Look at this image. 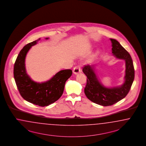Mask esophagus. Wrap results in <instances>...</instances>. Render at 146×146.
Wrapping results in <instances>:
<instances>
[{
  "mask_svg": "<svg viewBox=\"0 0 146 146\" xmlns=\"http://www.w3.org/2000/svg\"><path fill=\"white\" fill-rule=\"evenodd\" d=\"M81 71V68L79 66H75L74 68H73V73L75 74H78L79 73H80V72Z\"/></svg>",
  "mask_w": 146,
  "mask_h": 146,
  "instance_id": "34e87169",
  "label": "esophagus"
}]
</instances>
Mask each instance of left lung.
Wrapping results in <instances>:
<instances>
[{"instance_id": "left-lung-1", "label": "left lung", "mask_w": 146, "mask_h": 146, "mask_svg": "<svg viewBox=\"0 0 146 146\" xmlns=\"http://www.w3.org/2000/svg\"><path fill=\"white\" fill-rule=\"evenodd\" d=\"M112 43V53L115 57L125 61V75L124 84L120 86L107 88L101 83L95 71L94 65H85L82 69L87 76L84 88L86 96L91 101L102 106H110L123 99L128 94L134 79V68L129 53L115 39Z\"/></svg>"}]
</instances>
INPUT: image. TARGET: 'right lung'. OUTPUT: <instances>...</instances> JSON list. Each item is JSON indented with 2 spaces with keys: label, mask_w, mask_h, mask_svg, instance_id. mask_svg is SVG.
I'll use <instances>...</instances> for the list:
<instances>
[{
  "label": "right lung",
  "mask_w": 146,
  "mask_h": 146,
  "mask_svg": "<svg viewBox=\"0 0 146 146\" xmlns=\"http://www.w3.org/2000/svg\"><path fill=\"white\" fill-rule=\"evenodd\" d=\"M40 40L38 38L27 44L20 51L14 66V78L19 93L24 100L38 106H45L57 101L62 96L65 82L71 77L72 71H59L50 79L41 83L31 79L27 73L25 59L31 46Z\"/></svg>",
  "instance_id": "right-lung-1"
}]
</instances>
